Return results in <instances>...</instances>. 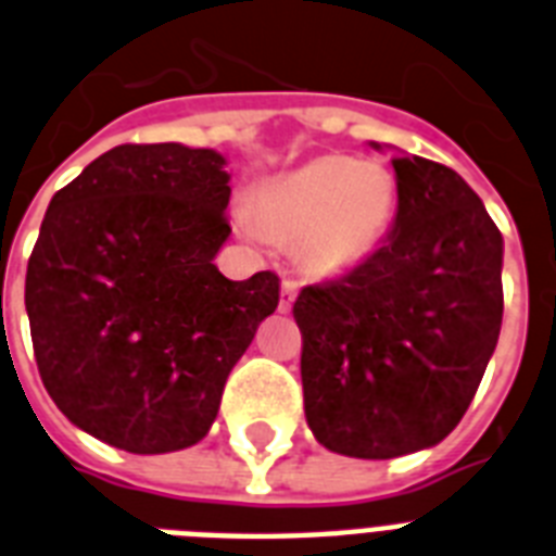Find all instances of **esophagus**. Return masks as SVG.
<instances>
[{
	"label": "esophagus",
	"instance_id": "1",
	"mask_svg": "<svg viewBox=\"0 0 556 556\" xmlns=\"http://www.w3.org/2000/svg\"><path fill=\"white\" fill-rule=\"evenodd\" d=\"M293 300H296V282H293V279H282V293H279V311H291Z\"/></svg>",
	"mask_w": 556,
	"mask_h": 556
}]
</instances>
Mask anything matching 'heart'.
I'll return each instance as SVG.
<instances>
[{"label":"heart","instance_id":"b5f03b06","mask_svg":"<svg viewBox=\"0 0 556 556\" xmlns=\"http://www.w3.org/2000/svg\"><path fill=\"white\" fill-rule=\"evenodd\" d=\"M396 214L394 174L374 160L325 153L263 185L254 219L277 242L300 245L317 274L356 268L382 245Z\"/></svg>","mask_w":556,"mask_h":556}]
</instances>
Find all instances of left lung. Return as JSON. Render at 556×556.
I'll use <instances>...</instances> for the list:
<instances>
[{"label": "left lung", "mask_w": 556, "mask_h": 556, "mask_svg": "<svg viewBox=\"0 0 556 556\" xmlns=\"http://www.w3.org/2000/svg\"><path fill=\"white\" fill-rule=\"evenodd\" d=\"M391 165L382 248L293 302L305 419L319 445L359 459L445 440L503 325V233L480 197L440 162L403 153Z\"/></svg>", "instance_id": "8db88e82"}]
</instances>
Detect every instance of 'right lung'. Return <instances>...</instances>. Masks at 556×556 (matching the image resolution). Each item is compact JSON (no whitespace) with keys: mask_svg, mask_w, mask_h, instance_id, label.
Listing matches in <instances>:
<instances>
[{"mask_svg":"<svg viewBox=\"0 0 556 556\" xmlns=\"http://www.w3.org/2000/svg\"><path fill=\"white\" fill-rule=\"evenodd\" d=\"M225 156L116 146L53 193L25 277L39 377L90 437L168 454L207 434L228 374L277 311L279 277L231 282Z\"/></svg>","mask_w":556,"mask_h":556,"instance_id":"1","label":"right lung"}]
</instances>
